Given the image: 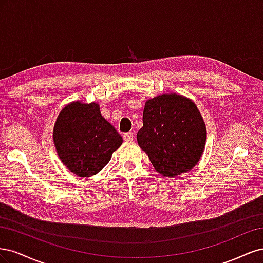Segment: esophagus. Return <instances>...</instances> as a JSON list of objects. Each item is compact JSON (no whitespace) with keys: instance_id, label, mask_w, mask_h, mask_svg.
I'll list each match as a JSON object with an SVG mask.
<instances>
[{"instance_id":"obj_1","label":"esophagus","mask_w":263,"mask_h":263,"mask_svg":"<svg viewBox=\"0 0 263 263\" xmlns=\"http://www.w3.org/2000/svg\"><path fill=\"white\" fill-rule=\"evenodd\" d=\"M123 138H124L125 141H132V140L134 139V134H133L132 132L125 133V134L123 135Z\"/></svg>"}]
</instances>
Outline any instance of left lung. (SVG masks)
I'll use <instances>...</instances> for the list:
<instances>
[{"label": "left lung", "mask_w": 263, "mask_h": 263, "mask_svg": "<svg viewBox=\"0 0 263 263\" xmlns=\"http://www.w3.org/2000/svg\"><path fill=\"white\" fill-rule=\"evenodd\" d=\"M139 147L162 176H179L200 161L206 127L195 103L180 94H161L146 102Z\"/></svg>", "instance_id": "left-lung-1"}]
</instances>
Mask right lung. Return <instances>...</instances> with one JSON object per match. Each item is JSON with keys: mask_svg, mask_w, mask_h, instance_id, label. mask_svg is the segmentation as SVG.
I'll return each instance as SVG.
<instances>
[{"mask_svg": "<svg viewBox=\"0 0 263 263\" xmlns=\"http://www.w3.org/2000/svg\"><path fill=\"white\" fill-rule=\"evenodd\" d=\"M55 150L65 166L79 177L100 172L123 144V138L102 116L98 103L72 102L59 113L53 127Z\"/></svg>", "mask_w": 263, "mask_h": 263, "instance_id": "obj_1", "label": "right lung"}]
</instances>
